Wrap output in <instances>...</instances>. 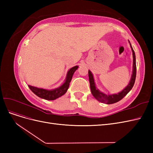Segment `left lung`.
<instances>
[{
  "mask_svg": "<svg viewBox=\"0 0 153 153\" xmlns=\"http://www.w3.org/2000/svg\"><path fill=\"white\" fill-rule=\"evenodd\" d=\"M131 50L133 52V74L131 78V80L129 82V84L124 89H123L121 92H119L118 94H112V95H106L103 94V92H100L98 89H96L95 86L94 78L92 76L91 71H89V83H90V87L91 93L93 95L94 98L100 102L106 103V104H112L118 102L119 101L121 100L124 97L126 96L128 92L130 91L132 89V87L135 84V79H136V74H137V67H136V59H135V52L131 47L130 44Z\"/></svg>",
  "mask_w": 153,
  "mask_h": 153,
  "instance_id": "obj_1",
  "label": "left lung"
}]
</instances>
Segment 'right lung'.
Here are the masks:
<instances>
[{
  "label": "right lung",
  "instance_id": "right-lung-1",
  "mask_svg": "<svg viewBox=\"0 0 153 153\" xmlns=\"http://www.w3.org/2000/svg\"><path fill=\"white\" fill-rule=\"evenodd\" d=\"M78 67V66H76L69 69V71L68 72V75L65 82H64L61 87L57 88V89L49 91L43 89H40V88H37L29 85V87L36 96H38L39 98L47 100H54L66 93L69 88V83H70L72 79L73 73L76 70Z\"/></svg>",
  "mask_w": 153,
  "mask_h": 153
}]
</instances>
